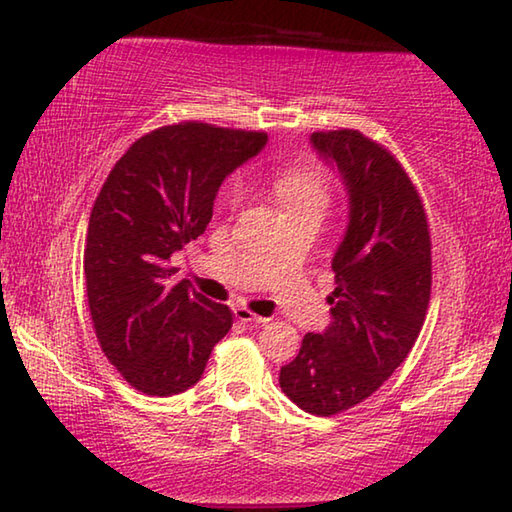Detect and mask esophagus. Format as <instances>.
<instances>
[{"label": "esophagus", "mask_w": 512, "mask_h": 512, "mask_svg": "<svg viewBox=\"0 0 512 512\" xmlns=\"http://www.w3.org/2000/svg\"><path fill=\"white\" fill-rule=\"evenodd\" d=\"M235 316H237V320H241V323H250V325H262V323H266V320H268V318H262V316L253 314V311L246 309V307H237L235 309Z\"/></svg>", "instance_id": "esophagus-1"}]
</instances>
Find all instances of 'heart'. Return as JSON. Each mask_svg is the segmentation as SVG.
Listing matches in <instances>:
<instances>
[{"label": "heart", "instance_id": "b5f03b06", "mask_svg": "<svg viewBox=\"0 0 512 512\" xmlns=\"http://www.w3.org/2000/svg\"><path fill=\"white\" fill-rule=\"evenodd\" d=\"M271 192L287 212L302 210V207H316L325 210L329 205V183L323 171L311 167H298L275 173L271 180ZM244 196L241 180H232L228 185L230 203H239Z\"/></svg>", "mask_w": 512, "mask_h": 512}]
</instances>
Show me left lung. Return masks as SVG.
Returning <instances> with one entry per match:
<instances>
[{
  "label": "left lung",
  "mask_w": 512,
  "mask_h": 512,
  "mask_svg": "<svg viewBox=\"0 0 512 512\" xmlns=\"http://www.w3.org/2000/svg\"><path fill=\"white\" fill-rule=\"evenodd\" d=\"M350 194V223L332 259V323L305 334L280 370L282 393L320 418L370 397L411 352L431 298V235L418 187L400 160L354 128L318 131Z\"/></svg>",
  "instance_id": "1"
}]
</instances>
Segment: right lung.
Instances as JSON below:
<instances>
[{"label":"right lung","instance_id":"add662e5","mask_svg":"<svg viewBox=\"0 0 512 512\" xmlns=\"http://www.w3.org/2000/svg\"><path fill=\"white\" fill-rule=\"evenodd\" d=\"M266 133L180 121L131 144L94 201L83 271L99 345L135 391L169 397L201 379L232 311L171 282L169 257L198 239L228 173Z\"/></svg>","mask_w":512,"mask_h":512}]
</instances>
